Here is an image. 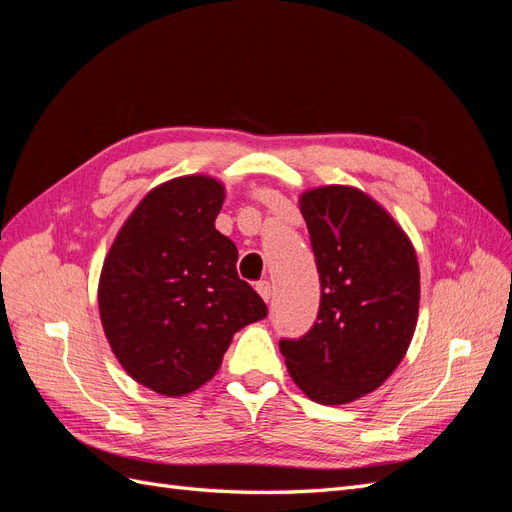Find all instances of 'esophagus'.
Returning <instances> with one entry per match:
<instances>
[{"label": "esophagus", "mask_w": 512, "mask_h": 512, "mask_svg": "<svg viewBox=\"0 0 512 512\" xmlns=\"http://www.w3.org/2000/svg\"><path fill=\"white\" fill-rule=\"evenodd\" d=\"M256 290H258V294H260V297H262V299H265V301H269V299H271V294H273V288H271V284H269L267 280H262V282H258V284H256Z\"/></svg>", "instance_id": "34e87169"}]
</instances>
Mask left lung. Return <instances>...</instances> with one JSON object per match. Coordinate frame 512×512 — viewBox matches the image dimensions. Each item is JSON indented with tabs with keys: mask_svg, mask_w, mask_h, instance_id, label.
<instances>
[{
	"mask_svg": "<svg viewBox=\"0 0 512 512\" xmlns=\"http://www.w3.org/2000/svg\"><path fill=\"white\" fill-rule=\"evenodd\" d=\"M299 207L322 294L314 327L280 339V350L309 399L342 406L376 391L406 356L421 273L406 232L365 192L322 185L303 192Z\"/></svg>",
	"mask_w": 512,
	"mask_h": 512,
	"instance_id": "left-lung-1",
	"label": "left lung"
}]
</instances>
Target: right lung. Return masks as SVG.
Returning <instances> with one entry per match:
<instances>
[{
  "label": "right lung",
  "instance_id": "add662e5",
  "mask_svg": "<svg viewBox=\"0 0 512 512\" xmlns=\"http://www.w3.org/2000/svg\"><path fill=\"white\" fill-rule=\"evenodd\" d=\"M224 185L185 175L153 188L108 250L98 307L121 367L147 389L181 397L220 369L232 335L267 316L237 273V247L215 218Z\"/></svg>",
  "mask_w": 512,
  "mask_h": 512
}]
</instances>
